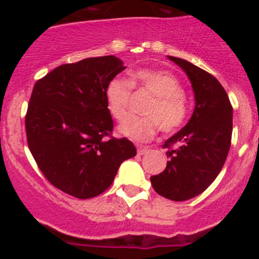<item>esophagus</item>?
<instances>
[{"mask_svg": "<svg viewBox=\"0 0 259 259\" xmlns=\"http://www.w3.org/2000/svg\"><path fill=\"white\" fill-rule=\"evenodd\" d=\"M149 153V148H146V146H139L138 148V154L139 155H145V154Z\"/></svg>", "mask_w": 259, "mask_h": 259, "instance_id": "1", "label": "esophagus"}]
</instances>
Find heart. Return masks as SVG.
I'll return each mask as SVG.
<instances>
[{"label": "heart", "mask_w": 259, "mask_h": 259, "mask_svg": "<svg viewBox=\"0 0 259 259\" xmlns=\"http://www.w3.org/2000/svg\"><path fill=\"white\" fill-rule=\"evenodd\" d=\"M133 88L154 96L148 104L146 116H127L117 127V133L134 142H148L158 132L173 133L187 121L189 114L184 86L173 72L166 70L140 69L134 71L132 82L121 77L109 81L105 90L109 113L121 120L127 113Z\"/></svg>", "instance_id": "b5f03b06"}]
</instances>
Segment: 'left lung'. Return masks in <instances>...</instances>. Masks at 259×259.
Wrapping results in <instances>:
<instances>
[{"instance_id":"left-lung-1","label":"left lung","mask_w":259,"mask_h":259,"mask_svg":"<svg viewBox=\"0 0 259 259\" xmlns=\"http://www.w3.org/2000/svg\"><path fill=\"white\" fill-rule=\"evenodd\" d=\"M168 57L189 77L195 108L188 124L165 142L170 159L150 182L159 195L183 202L204 192L223 168L231 148L233 108L213 75L187 60Z\"/></svg>"}]
</instances>
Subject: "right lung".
<instances>
[{
    "mask_svg": "<svg viewBox=\"0 0 259 259\" xmlns=\"http://www.w3.org/2000/svg\"><path fill=\"white\" fill-rule=\"evenodd\" d=\"M122 70L113 55L89 57L56 67L33 86L25 117L28 149L45 178L79 199L105 192L120 164L137 155L130 140L111 137L105 90Z\"/></svg>",
    "mask_w": 259,
    "mask_h": 259,
    "instance_id": "right-lung-1",
    "label": "right lung"
}]
</instances>
